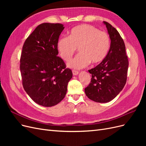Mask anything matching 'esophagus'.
Masks as SVG:
<instances>
[{
  "label": "esophagus",
  "instance_id": "34e87169",
  "mask_svg": "<svg viewBox=\"0 0 146 146\" xmlns=\"http://www.w3.org/2000/svg\"><path fill=\"white\" fill-rule=\"evenodd\" d=\"M72 74H73L74 76H77V75L78 74V72L77 71V70H72Z\"/></svg>",
  "mask_w": 146,
  "mask_h": 146
}]
</instances>
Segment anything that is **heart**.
I'll return each instance as SVG.
<instances>
[{"label": "heart", "instance_id": "1", "mask_svg": "<svg viewBox=\"0 0 146 146\" xmlns=\"http://www.w3.org/2000/svg\"><path fill=\"white\" fill-rule=\"evenodd\" d=\"M111 45L109 35L90 24H82L70 30L69 36L57 42L59 54L64 61H69L78 48L79 54L68 63L69 68L82 69L90 62L96 64L107 56Z\"/></svg>", "mask_w": 146, "mask_h": 146}]
</instances>
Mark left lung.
I'll return each mask as SVG.
<instances>
[{
  "label": "left lung",
  "mask_w": 146,
  "mask_h": 146,
  "mask_svg": "<svg viewBox=\"0 0 146 146\" xmlns=\"http://www.w3.org/2000/svg\"><path fill=\"white\" fill-rule=\"evenodd\" d=\"M104 23L111 39V45L105 58L88 70L92 78L85 89L88 98L99 103L112 100L122 91L126 83L129 66L123 39L111 24L105 21Z\"/></svg>",
  "instance_id": "left-lung-1"
}]
</instances>
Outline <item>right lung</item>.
Wrapping results in <instances>:
<instances>
[{"instance_id":"add662e5","label":"right lung","mask_w":146,"mask_h":146,"mask_svg":"<svg viewBox=\"0 0 146 146\" xmlns=\"http://www.w3.org/2000/svg\"><path fill=\"white\" fill-rule=\"evenodd\" d=\"M59 23L39 25L23 47L20 70L24 89L35 102L52 107L66 96L72 70L57 56V42L64 30Z\"/></svg>"}]
</instances>
